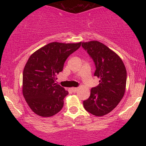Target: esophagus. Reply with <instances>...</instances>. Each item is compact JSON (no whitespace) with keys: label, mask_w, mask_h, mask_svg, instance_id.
<instances>
[{"label":"esophagus","mask_w":146,"mask_h":146,"mask_svg":"<svg viewBox=\"0 0 146 146\" xmlns=\"http://www.w3.org/2000/svg\"><path fill=\"white\" fill-rule=\"evenodd\" d=\"M71 90L73 93H76V92L78 90V88H72Z\"/></svg>","instance_id":"1"}]
</instances>
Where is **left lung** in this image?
Masks as SVG:
<instances>
[{
  "instance_id": "1",
  "label": "left lung",
  "mask_w": 146,
  "mask_h": 146,
  "mask_svg": "<svg viewBox=\"0 0 146 146\" xmlns=\"http://www.w3.org/2000/svg\"><path fill=\"white\" fill-rule=\"evenodd\" d=\"M84 49L95 65L94 75L100 84L90 90V97L83 102L86 111L95 116H104L118 105L124 95L126 69L115 52L98 41L82 42Z\"/></svg>"
}]
</instances>
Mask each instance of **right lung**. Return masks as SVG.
I'll list each match as a JSON object with an SVG mask.
<instances>
[{
  "label": "right lung",
  "mask_w": 146,
  "mask_h": 146,
  "mask_svg": "<svg viewBox=\"0 0 146 146\" xmlns=\"http://www.w3.org/2000/svg\"><path fill=\"white\" fill-rule=\"evenodd\" d=\"M81 44L51 42L29 57L23 71V93L31 109L39 116L51 117L62 108L68 92L55 81L68 57Z\"/></svg>",
  "instance_id": "right-lung-1"
}]
</instances>
